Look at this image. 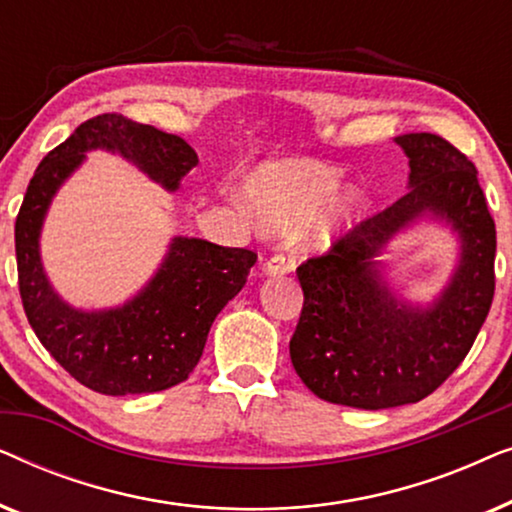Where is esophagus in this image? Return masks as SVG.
I'll use <instances>...</instances> for the list:
<instances>
[{
  "mask_svg": "<svg viewBox=\"0 0 512 512\" xmlns=\"http://www.w3.org/2000/svg\"><path fill=\"white\" fill-rule=\"evenodd\" d=\"M263 270L268 272V275H286V272L293 270V261L282 251H277V254H272L268 261H265Z\"/></svg>",
  "mask_w": 512,
  "mask_h": 512,
  "instance_id": "1",
  "label": "esophagus"
}]
</instances>
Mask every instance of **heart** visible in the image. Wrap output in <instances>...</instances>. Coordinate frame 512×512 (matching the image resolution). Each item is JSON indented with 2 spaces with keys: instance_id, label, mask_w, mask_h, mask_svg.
<instances>
[{
  "instance_id": "b5f03b06",
  "label": "heart",
  "mask_w": 512,
  "mask_h": 512,
  "mask_svg": "<svg viewBox=\"0 0 512 512\" xmlns=\"http://www.w3.org/2000/svg\"><path fill=\"white\" fill-rule=\"evenodd\" d=\"M335 181L331 174H307L296 167H272L258 174L251 184V198L261 209L263 219L272 226H289L305 221L317 212L331 195ZM331 221L312 223L310 237L326 242L331 237Z\"/></svg>"
}]
</instances>
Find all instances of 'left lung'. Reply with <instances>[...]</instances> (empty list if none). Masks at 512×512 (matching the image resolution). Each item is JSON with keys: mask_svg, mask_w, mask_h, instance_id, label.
Here are the masks:
<instances>
[{"mask_svg": "<svg viewBox=\"0 0 512 512\" xmlns=\"http://www.w3.org/2000/svg\"><path fill=\"white\" fill-rule=\"evenodd\" d=\"M396 142L410 158V191L296 270L305 300L289 342L293 368L312 394L361 410L433 394L471 352L494 298L496 228L475 165L431 132ZM424 211L453 223L462 263L439 303L422 313L393 300L372 256Z\"/></svg>", "mask_w": 512, "mask_h": 512, "instance_id": "8db88e82", "label": "left lung"}]
</instances>
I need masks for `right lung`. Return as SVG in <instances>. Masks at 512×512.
Listing matches in <instances>:
<instances>
[{"instance_id": "obj_1", "label": "right lung", "mask_w": 512, "mask_h": 512, "mask_svg": "<svg viewBox=\"0 0 512 512\" xmlns=\"http://www.w3.org/2000/svg\"><path fill=\"white\" fill-rule=\"evenodd\" d=\"M88 149L123 153L170 191L198 163V153L181 137L123 114L88 118L55 146L30 179L16 216L18 289L27 321L48 354L97 394L170 389L200 361L216 314L240 293L256 254L177 237L158 275L128 305L109 312H79L65 305L41 270L39 230L53 193Z\"/></svg>"}]
</instances>
